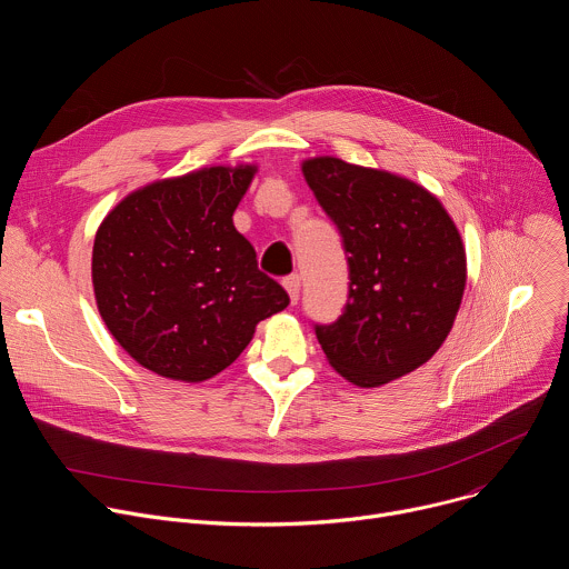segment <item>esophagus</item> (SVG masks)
Wrapping results in <instances>:
<instances>
[{
  "label": "esophagus",
  "instance_id": "1",
  "mask_svg": "<svg viewBox=\"0 0 569 569\" xmlns=\"http://www.w3.org/2000/svg\"><path fill=\"white\" fill-rule=\"evenodd\" d=\"M283 288L288 290L290 301H292V303H297V299H299V288H301V279H299V274H290V277H286V279H283Z\"/></svg>",
  "mask_w": 569,
  "mask_h": 569
}]
</instances>
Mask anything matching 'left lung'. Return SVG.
Returning a JSON list of instances; mask_svg holds the SVG:
<instances>
[{
    "label": "left lung",
    "mask_w": 569,
    "mask_h": 569,
    "mask_svg": "<svg viewBox=\"0 0 569 569\" xmlns=\"http://www.w3.org/2000/svg\"><path fill=\"white\" fill-rule=\"evenodd\" d=\"M301 173L336 222L349 263V301L315 323L329 365L358 387H380L426 365L446 342L466 288L461 233L421 184L338 157Z\"/></svg>",
    "instance_id": "1"
}]
</instances>
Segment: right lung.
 I'll return each instance as SVG.
<instances>
[{
  "label": "right lung",
  "mask_w": 569,
  "mask_h": 569,
  "mask_svg": "<svg viewBox=\"0 0 569 569\" xmlns=\"http://www.w3.org/2000/svg\"><path fill=\"white\" fill-rule=\"evenodd\" d=\"M257 167H209L126 196L101 222L92 283L112 338L148 371L202 382L227 369L257 323L290 303L259 270L233 211Z\"/></svg>",
  "instance_id": "1"
}]
</instances>
